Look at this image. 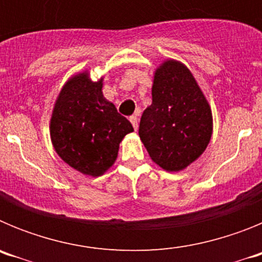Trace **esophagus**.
Listing matches in <instances>:
<instances>
[{
    "label": "esophagus",
    "mask_w": 262,
    "mask_h": 262,
    "mask_svg": "<svg viewBox=\"0 0 262 262\" xmlns=\"http://www.w3.org/2000/svg\"><path fill=\"white\" fill-rule=\"evenodd\" d=\"M129 122L133 123L134 128H135V131L138 129V117L136 115H133V117H129Z\"/></svg>",
    "instance_id": "esophagus-1"
}]
</instances>
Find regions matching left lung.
<instances>
[{
	"label": "left lung",
	"instance_id": "8db88e82",
	"mask_svg": "<svg viewBox=\"0 0 262 262\" xmlns=\"http://www.w3.org/2000/svg\"><path fill=\"white\" fill-rule=\"evenodd\" d=\"M211 134V108L190 71L174 60L165 61L155 73L152 105L139 124L151 159L178 172L203 154Z\"/></svg>",
	"mask_w": 262,
	"mask_h": 262
}]
</instances>
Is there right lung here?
I'll use <instances>...</instances> for the list:
<instances>
[{"label":"right lung","mask_w":262,"mask_h":262,"mask_svg":"<svg viewBox=\"0 0 262 262\" xmlns=\"http://www.w3.org/2000/svg\"><path fill=\"white\" fill-rule=\"evenodd\" d=\"M51 139L60 157L84 174L101 176L118 156L119 143L134 127L102 94V80L88 73L72 77L51 118Z\"/></svg>","instance_id":"1"}]
</instances>
